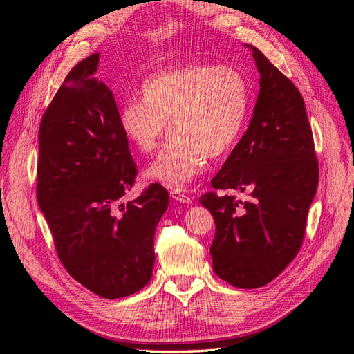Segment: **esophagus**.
Segmentation results:
<instances>
[{"label": "esophagus", "instance_id": "esophagus-1", "mask_svg": "<svg viewBox=\"0 0 354 354\" xmlns=\"http://www.w3.org/2000/svg\"><path fill=\"white\" fill-rule=\"evenodd\" d=\"M170 197L176 200L178 203H182V204H189L191 203V197L188 194H185L184 191H172V192H170Z\"/></svg>", "mask_w": 354, "mask_h": 354}]
</instances>
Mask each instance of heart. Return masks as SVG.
Segmentation results:
<instances>
[{"mask_svg": "<svg viewBox=\"0 0 354 354\" xmlns=\"http://www.w3.org/2000/svg\"><path fill=\"white\" fill-rule=\"evenodd\" d=\"M141 99L125 102L118 124L138 151L153 153L166 134L174 138L146 169V176L184 191L207 163L236 144L248 115L250 90L243 74L230 65L189 62L150 75Z\"/></svg>", "mask_w": 354, "mask_h": 354, "instance_id": "1", "label": "heart"}]
</instances>
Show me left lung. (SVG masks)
Masks as SVG:
<instances>
[{"mask_svg":"<svg viewBox=\"0 0 354 354\" xmlns=\"http://www.w3.org/2000/svg\"><path fill=\"white\" fill-rule=\"evenodd\" d=\"M259 93L252 120L225 165L214 189L250 191L246 201L207 192L210 248L217 276L241 289H257L292 263L304 242L306 216L318 187V159L302 95L252 45Z\"/></svg>","mask_w":354,"mask_h":354,"instance_id":"8db88e82","label":"left lung"}]
</instances>
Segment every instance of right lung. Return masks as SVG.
<instances>
[{"label":"right lung","mask_w":354,"mask_h":354,"mask_svg":"<svg viewBox=\"0 0 354 354\" xmlns=\"http://www.w3.org/2000/svg\"><path fill=\"white\" fill-rule=\"evenodd\" d=\"M97 65L99 54L78 62L42 118L36 195L70 276L90 292L118 299L151 279L154 232L169 194L151 184L122 203L137 167L112 90L95 75Z\"/></svg>","instance_id":"add662e5"}]
</instances>
